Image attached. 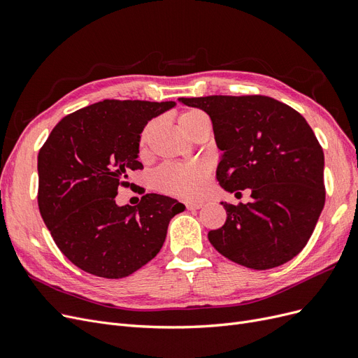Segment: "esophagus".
I'll use <instances>...</instances> for the list:
<instances>
[{"instance_id": "1", "label": "esophagus", "mask_w": 358, "mask_h": 358, "mask_svg": "<svg viewBox=\"0 0 358 358\" xmlns=\"http://www.w3.org/2000/svg\"><path fill=\"white\" fill-rule=\"evenodd\" d=\"M201 203H187V209L188 210H197L201 208Z\"/></svg>"}]
</instances>
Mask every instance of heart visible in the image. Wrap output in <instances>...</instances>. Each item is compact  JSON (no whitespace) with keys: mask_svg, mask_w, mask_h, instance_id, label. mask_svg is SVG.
Segmentation results:
<instances>
[{"mask_svg":"<svg viewBox=\"0 0 358 358\" xmlns=\"http://www.w3.org/2000/svg\"><path fill=\"white\" fill-rule=\"evenodd\" d=\"M179 125L188 136L196 129L204 125H210L208 115L197 109L183 112L179 116ZM161 127V119L149 121L140 133L138 149L140 154H146L152 143L155 134ZM210 170L203 161H188V162H169L162 166L157 173L158 187L171 196H176L187 200H196L204 196L209 185Z\"/></svg>","mask_w":358,"mask_h":358,"instance_id":"1","label":"heart"}]
</instances>
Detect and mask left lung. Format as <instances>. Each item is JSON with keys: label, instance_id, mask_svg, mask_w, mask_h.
Masks as SVG:
<instances>
[{"label": "left lung", "instance_id": "obj_1", "mask_svg": "<svg viewBox=\"0 0 358 358\" xmlns=\"http://www.w3.org/2000/svg\"><path fill=\"white\" fill-rule=\"evenodd\" d=\"M179 101L210 116L222 150L216 169L220 185L229 192L251 189L246 204L221 203L227 221L209 231V242L231 262L254 270L289 262L306 246L326 203L324 152L306 119L266 95Z\"/></svg>", "mask_w": 358, "mask_h": 358}]
</instances>
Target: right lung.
<instances>
[{"instance_id":"right-lung-1","label":"right lung","mask_w":358,"mask_h":358,"mask_svg":"<svg viewBox=\"0 0 358 358\" xmlns=\"http://www.w3.org/2000/svg\"><path fill=\"white\" fill-rule=\"evenodd\" d=\"M175 104L95 103L62 117L41 146L40 215L59 251L85 272L107 279L134 273L159 252L170 220L185 209L154 192L137 206L115 201L117 188L129 187V173L143 169L137 161L142 129Z\"/></svg>"}]
</instances>
